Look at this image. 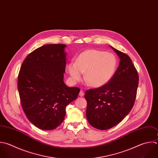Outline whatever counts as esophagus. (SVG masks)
I'll return each instance as SVG.
<instances>
[{
    "label": "esophagus",
    "mask_w": 158,
    "mask_h": 158,
    "mask_svg": "<svg viewBox=\"0 0 158 158\" xmlns=\"http://www.w3.org/2000/svg\"><path fill=\"white\" fill-rule=\"evenodd\" d=\"M84 94H85V93H84V92H83V90H81L80 91V93H79V95L81 96V97H82V96H84Z\"/></svg>",
    "instance_id": "esophagus-1"
}]
</instances>
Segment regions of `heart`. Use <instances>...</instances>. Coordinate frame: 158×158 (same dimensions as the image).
<instances>
[{
  "instance_id": "heart-1",
  "label": "heart",
  "mask_w": 158,
  "mask_h": 158,
  "mask_svg": "<svg viewBox=\"0 0 158 158\" xmlns=\"http://www.w3.org/2000/svg\"><path fill=\"white\" fill-rule=\"evenodd\" d=\"M117 67V60L114 54L96 49L81 52L76 61H70L67 65L73 81L81 80L83 72H85V80L95 88L107 83L114 76Z\"/></svg>"
}]
</instances>
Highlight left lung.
<instances>
[{
  "mask_svg": "<svg viewBox=\"0 0 158 158\" xmlns=\"http://www.w3.org/2000/svg\"><path fill=\"white\" fill-rule=\"evenodd\" d=\"M120 59L113 78L106 85L87 90L86 115L93 127L105 130L120 122L130 112L135 101L138 75L130 57L113 47Z\"/></svg>",
  "mask_w": 158,
  "mask_h": 158,
  "instance_id": "1",
  "label": "left lung"
}]
</instances>
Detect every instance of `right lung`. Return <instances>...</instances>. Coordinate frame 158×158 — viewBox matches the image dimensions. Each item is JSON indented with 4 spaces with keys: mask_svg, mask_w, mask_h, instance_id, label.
Wrapping results in <instances>:
<instances>
[{
    "mask_svg": "<svg viewBox=\"0 0 158 158\" xmlns=\"http://www.w3.org/2000/svg\"><path fill=\"white\" fill-rule=\"evenodd\" d=\"M65 44H46L31 52L23 61L18 77V90L23 110L36 127L51 130L65 116V108L80 93L64 81Z\"/></svg>",
    "mask_w": 158,
    "mask_h": 158,
    "instance_id": "right-lung-1",
    "label": "right lung"
}]
</instances>
